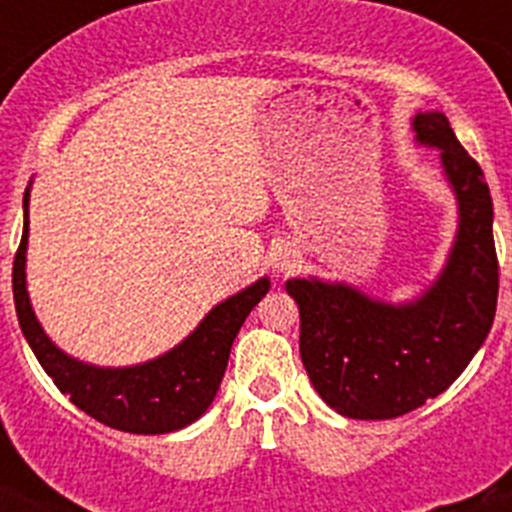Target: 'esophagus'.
Instances as JSON below:
<instances>
[{
  "label": "esophagus",
  "mask_w": 512,
  "mask_h": 512,
  "mask_svg": "<svg viewBox=\"0 0 512 512\" xmlns=\"http://www.w3.org/2000/svg\"><path fill=\"white\" fill-rule=\"evenodd\" d=\"M271 266H274V271H279V274H287V271H292L297 266V253L295 248H277V251L271 253Z\"/></svg>",
  "instance_id": "obj_1"
}]
</instances>
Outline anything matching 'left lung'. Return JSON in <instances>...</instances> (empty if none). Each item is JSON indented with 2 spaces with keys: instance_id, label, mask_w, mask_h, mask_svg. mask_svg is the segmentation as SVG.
<instances>
[{
  "instance_id": "left-lung-1",
  "label": "left lung",
  "mask_w": 512,
  "mask_h": 512,
  "mask_svg": "<svg viewBox=\"0 0 512 512\" xmlns=\"http://www.w3.org/2000/svg\"><path fill=\"white\" fill-rule=\"evenodd\" d=\"M415 143L436 148L459 225L449 259L410 302H387L346 282L289 279L300 307V356L325 405L354 420H387L449 390L495 320L497 256L485 174L446 115L415 112Z\"/></svg>"
}]
</instances>
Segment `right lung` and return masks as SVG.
<instances>
[{
  "label": "right lung",
  "instance_id": "right-lung-1",
  "mask_svg": "<svg viewBox=\"0 0 512 512\" xmlns=\"http://www.w3.org/2000/svg\"><path fill=\"white\" fill-rule=\"evenodd\" d=\"M27 207L30 187L25 189L22 200L25 225L12 269V292L22 336L30 343L45 374L56 382L63 395H69L76 408L117 431L158 436L194 423L215 400L228 366L230 346L248 312L269 292V277L256 279L251 287L212 307L182 343H176L156 359L133 366L87 364L61 351L48 338L30 305L25 274L30 233Z\"/></svg>",
  "mask_w": 512,
  "mask_h": 512
}]
</instances>
